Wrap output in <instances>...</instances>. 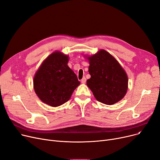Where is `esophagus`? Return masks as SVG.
Masks as SVG:
<instances>
[{
	"label": "esophagus",
	"instance_id": "esophagus-1",
	"mask_svg": "<svg viewBox=\"0 0 160 160\" xmlns=\"http://www.w3.org/2000/svg\"><path fill=\"white\" fill-rule=\"evenodd\" d=\"M86 82V78L85 77H84L81 80V82L82 83V84H85Z\"/></svg>",
	"mask_w": 160,
	"mask_h": 160
}]
</instances>
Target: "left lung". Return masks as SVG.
<instances>
[{
  "mask_svg": "<svg viewBox=\"0 0 160 160\" xmlns=\"http://www.w3.org/2000/svg\"><path fill=\"white\" fill-rule=\"evenodd\" d=\"M88 59L91 78L87 80V86L95 99L108 105L120 101L126 94L128 79L118 62L104 50Z\"/></svg>",
  "mask_w": 160,
  "mask_h": 160,
  "instance_id": "8db88e82",
  "label": "left lung"
}]
</instances>
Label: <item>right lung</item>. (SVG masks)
<instances>
[{
    "mask_svg": "<svg viewBox=\"0 0 160 160\" xmlns=\"http://www.w3.org/2000/svg\"><path fill=\"white\" fill-rule=\"evenodd\" d=\"M68 56L57 52L49 55L34 78V89L40 99L52 107L67 102L80 82L67 65Z\"/></svg>",
    "mask_w": 160,
    "mask_h": 160,
    "instance_id": "add662e5",
    "label": "right lung"
}]
</instances>
